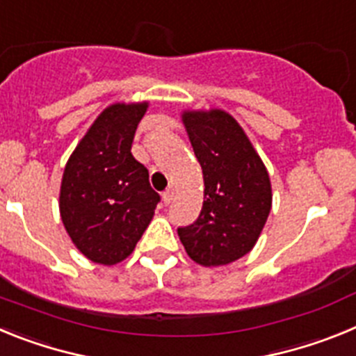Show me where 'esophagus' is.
I'll return each mask as SVG.
<instances>
[{
    "label": "esophagus",
    "mask_w": 356,
    "mask_h": 356,
    "mask_svg": "<svg viewBox=\"0 0 356 356\" xmlns=\"http://www.w3.org/2000/svg\"><path fill=\"white\" fill-rule=\"evenodd\" d=\"M172 197H175V191H172V188H168V191L162 194V201L165 203V205H169V203H171Z\"/></svg>",
    "instance_id": "1"
}]
</instances>
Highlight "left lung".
I'll return each mask as SVG.
<instances>
[{
    "label": "left lung",
    "mask_w": 356,
    "mask_h": 356,
    "mask_svg": "<svg viewBox=\"0 0 356 356\" xmlns=\"http://www.w3.org/2000/svg\"><path fill=\"white\" fill-rule=\"evenodd\" d=\"M181 121L203 169L205 200L178 237L200 266L219 267L250 253L271 212L269 172L246 131L221 108L184 110Z\"/></svg>",
    "instance_id": "1"
}]
</instances>
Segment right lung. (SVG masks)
I'll return each mask as SVG.
<instances>
[{
  "label": "right lung",
  "instance_id": "1",
  "mask_svg": "<svg viewBox=\"0 0 356 356\" xmlns=\"http://www.w3.org/2000/svg\"><path fill=\"white\" fill-rule=\"evenodd\" d=\"M147 106H106L65 163L58 197L62 222L76 250L102 266L130 257L160 201L147 169L131 155Z\"/></svg>",
  "mask_w": 356,
  "mask_h": 356
}]
</instances>
